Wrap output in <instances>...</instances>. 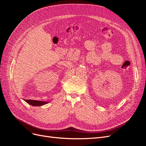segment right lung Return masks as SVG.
Returning <instances> with one entry per match:
<instances>
[{"label": "right lung", "instance_id": "add662e5", "mask_svg": "<svg viewBox=\"0 0 146 146\" xmlns=\"http://www.w3.org/2000/svg\"><path fill=\"white\" fill-rule=\"evenodd\" d=\"M25 102L33 106H41L42 105H44L47 104L46 102H44V101H39V100H25Z\"/></svg>", "mask_w": 146, "mask_h": 146}]
</instances>
